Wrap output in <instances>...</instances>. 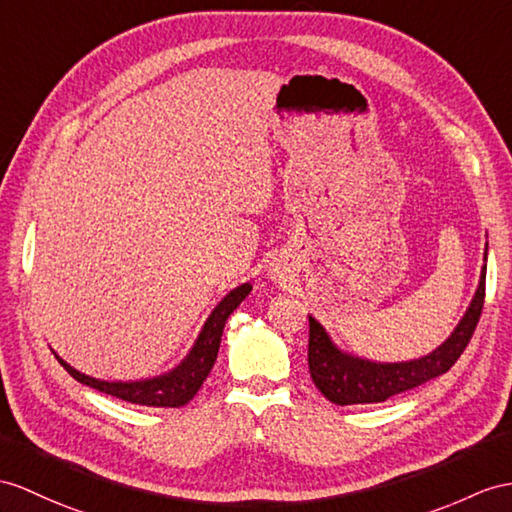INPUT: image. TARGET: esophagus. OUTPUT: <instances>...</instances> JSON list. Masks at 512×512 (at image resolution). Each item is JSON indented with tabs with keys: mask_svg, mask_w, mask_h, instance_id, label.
<instances>
[{
	"mask_svg": "<svg viewBox=\"0 0 512 512\" xmlns=\"http://www.w3.org/2000/svg\"><path fill=\"white\" fill-rule=\"evenodd\" d=\"M282 276H284V269L280 265H273L271 267V278L276 280V278H282Z\"/></svg>",
	"mask_w": 512,
	"mask_h": 512,
	"instance_id": "obj_1",
	"label": "esophagus"
}]
</instances>
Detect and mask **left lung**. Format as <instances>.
Here are the masks:
<instances>
[{"label": "left lung", "instance_id": "obj_1", "mask_svg": "<svg viewBox=\"0 0 512 512\" xmlns=\"http://www.w3.org/2000/svg\"><path fill=\"white\" fill-rule=\"evenodd\" d=\"M484 247V260H486ZM484 282L486 265L482 267L476 295H473L463 319L458 321L454 332L432 350L430 354L404 360V363H376L354 354L343 352L330 339V334L321 323L308 315L310 334H308V369L317 389L328 397L332 404L352 406V404H380L393 395L415 389L426 384L432 378L443 376L465 352L473 330L484 306Z\"/></svg>", "mask_w": 512, "mask_h": 512}]
</instances>
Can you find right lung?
Segmentation results:
<instances>
[{"mask_svg": "<svg viewBox=\"0 0 512 512\" xmlns=\"http://www.w3.org/2000/svg\"><path fill=\"white\" fill-rule=\"evenodd\" d=\"M249 291H252V284L245 282L223 297L215 306L213 313L208 315L202 332L197 334V339L191 347V352L182 358V363L178 367L162 373V376L145 378V380H128V382H121V380L110 382V380L91 378L86 376V373L73 369L58 354L56 358L58 363L65 367L78 382L91 386V389L102 391L106 395L119 397L123 402L156 406V408H180L193 400L195 393L199 391V386H202L204 380L208 378V373L217 360L221 334H223V328H226V321L234 313L236 306H239L249 295Z\"/></svg>", "mask_w": 512, "mask_h": 512, "instance_id": "right-lung-1", "label": "right lung"}]
</instances>
